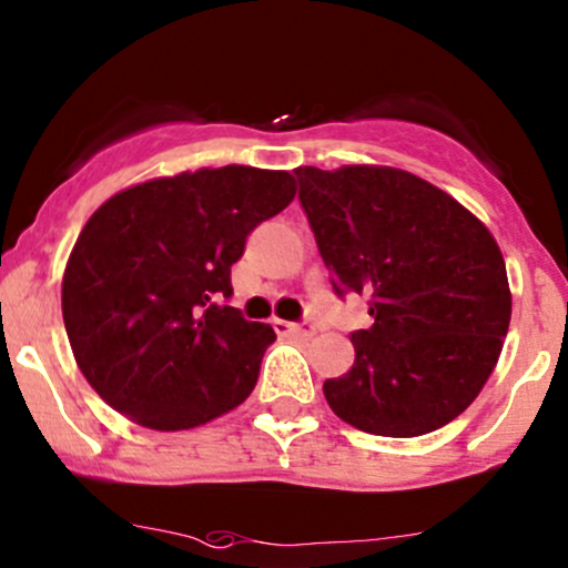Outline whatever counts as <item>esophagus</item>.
<instances>
[{"label": "esophagus", "instance_id": "esophagus-1", "mask_svg": "<svg viewBox=\"0 0 568 568\" xmlns=\"http://www.w3.org/2000/svg\"><path fill=\"white\" fill-rule=\"evenodd\" d=\"M274 329L283 334H296V337H313V324H291V321H274Z\"/></svg>", "mask_w": 568, "mask_h": 568}]
</instances>
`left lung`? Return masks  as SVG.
Returning <instances> with one entry per match:
<instances>
[{
	"label": "left lung",
	"instance_id": "1",
	"mask_svg": "<svg viewBox=\"0 0 568 568\" xmlns=\"http://www.w3.org/2000/svg\"><path fill=\"white\" fill-rule=\"evenodd\" d=\"M300 201L334 294L369 296L356 359L324 384L362 433L416 438L449 425L498 364L511 294L498 242L425 179L389 165L296 169Z\"/></svg>",
	"mask_w": 568,
	"mask_h": 568
}]
</instances>
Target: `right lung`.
<instances>
[{"label":"right lung","mask_w":568,"mask_h":568,"mask_svg":"<svg viewBox=\"0 0 568 568\" xmlns=\"http://www.w3.org/2000/svg\"><path fill=\"white\" fill-rule=\"evenodd\" d=\"M294 195L288 171L225 165L135 184L87 220L62 315L83 378L113 410L174 433L250 397L277 334L225 304L231 266Z\"/></svg>","instance_id":"add662e5"}]
</instances>
